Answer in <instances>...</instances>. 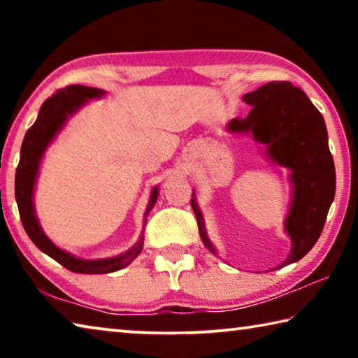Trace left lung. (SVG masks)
Instances as JSON below:
<instances>
[{
	"mask_svg": "<svg viewBox=\"0 0 358 358\" xmlns=\"http://www.w3.org/2000/svg\"><path fill=\"white\" fill-rule=\"evenodd\" d=\"M243 101L252 107L251 112L246 118L230 120L227 131L251 134L257 143L265 145L266 157L271 162L290 171L294 192L284 229L292 240V250L286 260L273 268L278 270L306 256L322 234L335 197V164L324 117L299 87L290 82H268L256 92L246 93ZM191 207L203 245L216 254L194 192Z\"/></svg>",
	"mask_w": 358,
	"mask_h": 358,
	"instance_id": "obj_1",
	"label": "left lung"
}]
</instances>
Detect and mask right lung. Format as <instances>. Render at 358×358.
<instances>
[{"label":"right lung","instance_id":"1","mask_svg":"<svg viewBox=\"0 0 358 358\" xmlns=\"http://www.w3.org/2000/svg\"><path fill=\"white\" fill-rule=\"evenodd\" d=\"M106 92L99 88L83 87V85H69L63 90L50 96L44 104L41 106V110L38 118H36L34 124L27 131L25 138H23L22 150H20V162L17 166L15 172V201L19 205L20 220L23 224V229L31 238L33 243L39 248L42 252L47 256L55 259L58 264H62L64 268H68L74 273H85V275H104L112 273L124 268L129 265L138 254H141L143 248V232L138 238L137 243L131 248L129 251L124 254H120L117 257L110 259H98V260H87L72 256V254L59 250L57 245H53L50 238L47 237L42 230L41 224L34 213V185L36 178H38L41 159L44 156V151L47 150L50 142L55 138L59 131L63 129L71 115H74L78 108L87 104L88 99H96L104 96ZM159 196V189L157 186L153 187L150 196V202L147 211H145L143 220V229L145 222H147V216L155 207Z\"/></svg>","mask_w":358,"mask_h":358}]
</instances>
